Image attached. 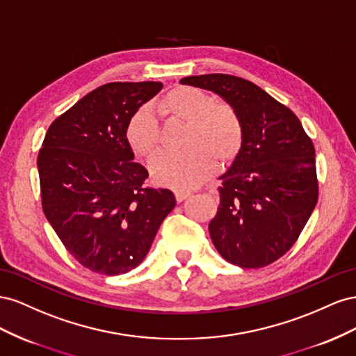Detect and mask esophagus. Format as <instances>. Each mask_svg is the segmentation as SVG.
Masks as SVG:
<instances>
[{
  "label": "esophagus",
  "instance_id": "obj_1",
  "mask_svg": "<svg viewBox=\"0 0 356 356\" xmlns=\"http://www.w3.org/2000/svg\"><path fill=\"white\" fill-rule=\"evenodd\" d=\"M175 195H176L177 202H181V201H185V200L191 195V191H186V189H176V191H175Z\"/></svg>",
  "mask_w": 356,
  "mask_h": 356
}]
</instances>
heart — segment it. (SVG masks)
I'll list each match as a JSON object with an SVG mask.
<instances>
[{"mask_svg":"<svg viewBox=\"0 0 356 356\" xmlns=\"http://www.w3.org/2000/svg\"><path fill=\"white\" fill-rule=\"evenodd\" d=\"M161 113L188 122L186 150L161 152L150 161V172L159 184L176 189H192L206 180L216 167V159L228 162L237 155L243 140L241 122L236 110L192 86H179L156 104ZM127 143L137 156L147 158L158 145L156 120L147 107L129 118Z\"/></svg>","mask_w":356,"mask_h":356,"instance_id":"heart-1","label":"heart"}]
</instances>
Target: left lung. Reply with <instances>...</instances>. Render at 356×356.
Wrapping results in <instances>:
<instances>
[{
    "instance_id": "obj_1",
    "label": "left lung",
    "mask_w": 356,
    "mask_h": 356,
    "mask_svg": "<svg viewBox=\"0 0 356 356\" xmlns=\"http://www.w3.org/2000/svg\"><path fill=\"white\" fill-rule=\"evenodd\" d=\"M180 83L211 90L241 122V146L219 177L220 202L209 232L223 259L266 267L292 248L318 202L312 140L286 106L249 80L201 74Z\"/></svg>"
}]
</instances>
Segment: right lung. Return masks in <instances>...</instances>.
I'll list each match as a JSON object with an SVG mask.
<instances>
[{"label":"right lung","instance_id":"obj_1","mask_svg":"<svg viewBox=\"0 0 356 356\" xmlns=\"http://www.w3.org/2000/svg\"><path fill=\"white\" fill-rule=\"evenodd\" d=\"M161 82L94 89L49 127L37 158L43 211L67 250L94 273L116 276L141 264L175 209L170 189L143 184L125 129Z\"/></svg>","mask_w":356,"mask_h":356}]
</instances>
